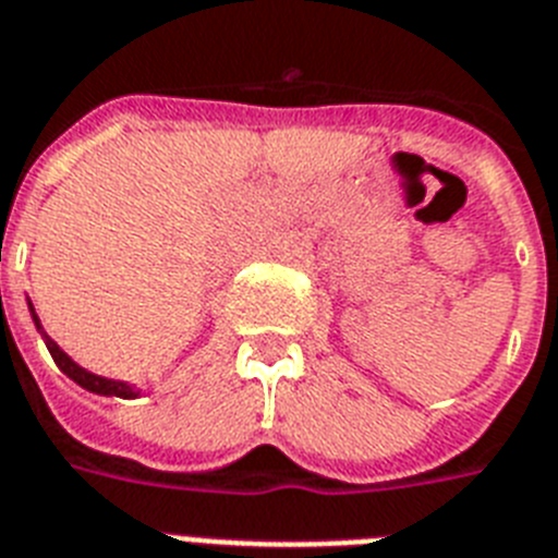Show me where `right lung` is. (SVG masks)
<instances>
[{
	"label": "right lung",
	"mask_w": 558,
	"mask_h": 558,
	"mask_svg": "<svg viewBox=\"0 0 558 558\" xmlns=\"http://www.w3.org/2000/svg\"><path fill=\"white\" fill-rule=\"evenodd\" d=\"M27 308H31V317L33 323H36V329L41 331V337H45V343H48V351H50V357L56 360V366L62 368L64 374H68L70 380L78 383L82 388H87V391H93V395H101V397H135V388L128 386V383H121V380H107V377H98V374H90L87 368H82L78 363H73V360L64 354L59 345H56V340H50L48 335H45V329H41V323H39V315L33 312V303L27 301Z\"/></svg>",
	"instance_id": "1"
}]
</instances>
